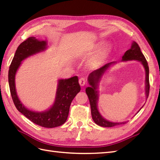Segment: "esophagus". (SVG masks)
Here are the masks:
<instances>
[{"instance_id":"1","label":"esophagus","mask_w":160,"mask_h":160,"mask_svg":"<svg viewBox=\"0 0 160 160\" xmlns=\"http://www.w3.org/2000/svg\"><path fill=\"white\" fill-rule=\"evenodd\" d=\"M87 83V80L84 78H80L79 79V84L80 86H84L85 85V84Z\"/></svg>"}]
</instances>
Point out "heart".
Wrapping results in <instances>:
<instances>
[{"label": "heart", "mask_w": 160, "mask_h": 160, "mask_svg": "<svg viewBox=\"0 0 160 160\" xmlns=\"http://www.w3.org/2000/svg\"><path fill=\"white\" fill-rule=\"evenodd\" d=\"M98 47H99V46H98ZM108 47H107V48H105V49L102 51V52L100 53V55L98 56V58H97L96 60H94V64H96V63H98V61L102 59L103 58H104L105 56L107 55V53H108Z\"/></svg>", "instance_id": "1"}]
</instances>
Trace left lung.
Returning <instances> with one entry per match:
<instances>
[{
  "mask_svg": "<svg viewBox=\"0 0 160 160\" xmlns=\"http://www.w3.org/2000/svg\"><path fill=\"white\" fill-rule=\"evenodd\" d=\"M132 60H136L140 61L143 64V66L146 71V94L147 97H148L149 89H150V84H149V69L147 60H146L143 53H142L140 47L138 44L135 42L132 43V45L130 49L127 50L125 52L124 55L122 56V61H128ZM114 62H109L100 67V69L93 71L91 72L89 77L88 80L90 84V87H87L86 89V93L89 98V102L91 105V115L95 123L96 124L103 127H113L115 126H118L122 124H125V122H111L105 120L104 118L100 114L99 111L98 110V86L99 83L100 78L104 73L108 67Z\"/></svg>",
  "mask_w": 160,
  "mask_h": 160,
  "instance_id": "1",
  "label": "left lung"
}]
</instances>
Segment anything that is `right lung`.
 Listing matches in <instances>:
<instances>
[{
    "mask_svg": "<svg viewBox=\"0 0 160 160\" xmlns=\"http://www.w3.org/2000/svg\"><path fill=\"white\" fill-rule=\"evenodd\" d=\"M46 48L47 42L40 41L35 37H29L23 41L17 48L10 64L8 80L12 100L18 111L37 125L45 128H53L61 126L67 120L71 102L80 91L78 76L59 80L54 104L49 110L42 112L28 109L19 100L15 87L16 73L22 61Z\"/></svg>",
    "mask_w": 160,
    "mask_h": 160,
    "instance_id": "add662e5",
    "label": "right lung"
}]
</instances>
